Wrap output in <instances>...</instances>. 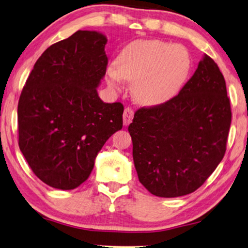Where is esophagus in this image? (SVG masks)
<instances>
[{
	"label": "esophagus",
	"instance_id": "1",
	"mask_svg": "<svg viewBox=\"0 0 248 248\" xmlns=\"http://www.w3.org/2000/svg\"><path fill=\"white\" fill-rule=\"evenodd\" d=\"M133 116H134V112L131 108H126L124 109V113H123V123L124 125H128L131 123L132 120H133Z\"/></svg>",
	"mask_w": 248,
	"mask_h": 248
}]
</instances>
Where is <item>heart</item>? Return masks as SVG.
Segmentation results:
<instances>
[{"mask_svg": "<svg viewBox=\"0 0 248 248\" xmlns=\"http://www.w3.org/2000/svg\"><path fill=\"white\" fill-rule=\"evenodd\" d=\"M189 70L190 58L184 48L157 39L139 40L127 45L115 66L107 69V81L112 88H119L123 80L134 82L137 102L158 105L179 92Z\"/></svg>", "mask_w": 248, "mask_h": 248, "instance_id": "1", "label": "heart"}]
</instances>
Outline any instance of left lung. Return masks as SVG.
<instances>
[{
  "instance_id": "obj_1",
  "label": "left lung",
  "mask_w": 248,
  "mask_h": 248,
  "mask_svg": "<svg viewBox=\"0 0 248 248\" xmlns=\"http://www.w3.org/2000/svg\"><path fill=\"white\" fill-rule=\"evenodd\" d=\"M231 119L224 77L204 55L179 94L134 114L128 132L140 184L161 198L196 191L224 157Z\"/></svg>"
}]
</instances>
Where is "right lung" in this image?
<instances>
[{
  "label": "right lung",
  "mask_w": 248,
  "mask_h": 248,
  "mask_svg": "<svg viewBox=\"0 0 248 248\" xmlns=\"http://www.w3.org/2000/svg\"><path fill=\"white\" fill-rule=\"evenodd\" d=\"M107 43L102 32L78 31L51 45L19 96V149L52 188L86 181L105 141L123 127V104L104 103L96 90L107 71Z\"/></svg>",
  "instance_id": "obj_1"
}]
</instances>
